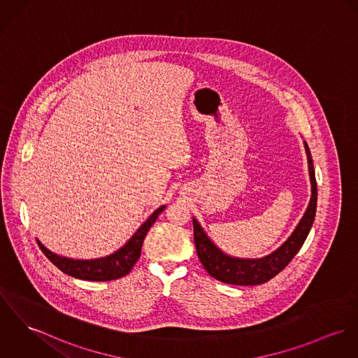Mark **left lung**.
Listing matches in <instances>:
<instances>
[{"label": "left lung", "instance_id": "left-lung-1", "mask_svg": "<svg viewBox=\"0 0 358 358\" xmlns=\"http://www.w3.org/2000/svg\"><path fill=\"white\" fill-rule=\"evenodd\" d=\"M303 143H305V150L308 156L312 196L303 217L294 229L292 236L278 250L259 260H243V259L229 257L212 243V241L203 232L199 223L193 219L196 255L201 264L203 265L205 271L210 276L228 285H236V286L261 285L271 280L280 271H283L289 265V262L293 260L298 250L302 248L315 222L316 205H317V183H316V176L313 169V162H312L308 143L306 142Z\"/></svg>", "mask_w": 358, "mask_h": 358}]
</instances>
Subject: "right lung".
<instances>
[{
	"instance_id": "add662e5",
	"label": "right lung",
	"mask_w": 358,
	"mask_h": 358,
	"mask_svg": "<svg viewBox=\"0 0 358 358\" xmlns=\"http://www.w3.org/2000/svg\"><path fill=\"white\" fill-rule=\"evenodd\" d=\"M165 206H160L153 212V215L138 228V231L132 235L130 241L116 253L96 260H72L57 256L52 253L49 249H46L38 239V246L43 252V255L52 261L62 272L66 275L82 279V280H93V282H108L115 280L119 278L126 276L134 264L138 261L142 250L143 239L149 231V228L153 226L157 216L162 213Z\"/></svg>"
}]
</instances>
